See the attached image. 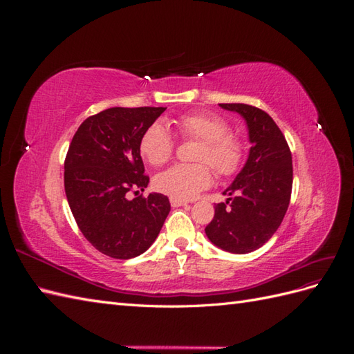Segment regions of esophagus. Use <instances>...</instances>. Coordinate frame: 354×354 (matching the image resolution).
Wrapping results in <instances>:
<instances>
[{
  "label": "esophagus",
  "instance_id": "obj_1",
  "mask_svg": "<svg viewBox=\"0 0 354 354\" xmlns=\"http://www.w3.org/2000/svg\"><path fill=\"white\" fill-rule=\"evenodd\" d=\"M169 202L173 207H181V205H187V201H181L177 198H169Z\"/></svg>",
  "mask_w": 354,
  "mask_h": 354
}]
</instances>
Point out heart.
Listing matches in <instances>:
<instances>
[{
  "instance_id": "1",
  "label": "heart",
  "mask_w": 354,
  "mask_h": 354,
  "mask_svg": "<svg viewBox=\"0 0 354 354\" xmlns=\"http://www.w3.org/2000/svg\"><path fill=\"white\" fill-rule=\"evenodd\" d=\"M176 125L185 138L201 140L195 156L199 164H177L159 173L153 181L158 192L186 201L209 186L208 165L220 177L238 173L243 162L245 147L241 138L230 133L226 120L211 112H194L180 116ZM138 151L151 165H164L173 156L174 138L164 124L153 122L142 134Z\"/></svg>"
}]
</instances>
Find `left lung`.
Returning a JSON list of instances; mask_svg holds the SVG:
<instances>
[{
	"mask_svg": "<svg viewBox=\"0 0 354 354\" xmlns=\"http://www.w3.org/2000/svg\"><path fill=\"white\" fill-rule=\"evenodd\" d=\"M248 125L250 155L233 183L223 192L205 227L218 248L246 254L259 250L279 229L292 190V156L285 136L269 113L245 103H220Z\"/></svg>",
	"mask_w": 354,
	"mask_h": 354,
	"instance_id": "8db88e82",
	"label": "left lung"
}]
</instances>
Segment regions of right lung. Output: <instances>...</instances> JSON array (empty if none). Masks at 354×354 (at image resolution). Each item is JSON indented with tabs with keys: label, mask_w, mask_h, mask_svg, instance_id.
I'll list each match as a JSON object with an SVG mask.
<instances>
[{
	"label": "right lung",
	"mask_w": 354,
	"mask_h": 354,
	"mask_svg": "<svg viewBox=\"0 0 354 354\" xmlns=\"http://www.w3.org/2000/svg\"><path fill=\"white\" fill-rule=\"evenodd\" d=\"M165 109H106L88 116L69 145L65 192L73 218L85 239L112 259L143 254L171 209L162 194L127 198L128 192L147 187L138 142Z\"/></svg>",
	"instance_id": "right-lung-1"
}]
</instances>
